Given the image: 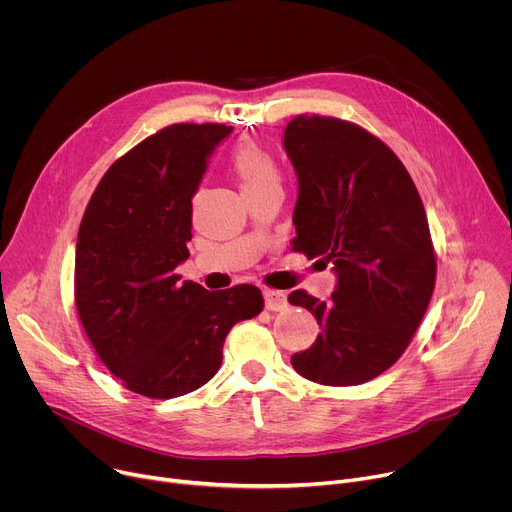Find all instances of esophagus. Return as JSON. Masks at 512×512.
I'll list each match as a JSON object with an SVG mask.
<instances>
[{"instance_id":"obj_1","label":"esophagus","mask_w":512,"mask_h":512,"mask_svg":"<svg viewBox=\"0 0 512 512\" xmlns=\"http://www.w3.org/2000/svg\"><path fill=\"white\" fill-rule=\"evenodd\" d=\"M264 303H266V309L270 311H283L289 305L287 295L283 291H274V289H264Z\"/></svg>"}]
</instances>
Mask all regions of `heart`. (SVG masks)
<instances>
[{
    "mask_svg": "<svg viewBox=\"0 0 512 512\" xmlns=\"http://www.w3.org/2000/svg\"><path fill=\"white\" fill-rule=\"evenodd\" d=\"M231 172L242 184L244 194L279 182V168L274 157L254 141H246L235 147L231 155Z\"/></svg>",
    "mask_w": 512,
    "mask_h": 512,
    "instance_id": "heart-1",
    "label": "heart"
}]
</instances>
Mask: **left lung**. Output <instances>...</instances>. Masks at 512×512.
<instances>
[{
  "label": "left lung",
  "instance_id": "obj_1",
  "mask_svg": "<svg viewBox=\"0 0 512 512\" xmlns=\"http://www.w3.org/2000/svg\"><path fill=\"white\" fill-rule=\"evenodd\" d=\"M283 143L299 180L293 250L338 277L330 301L289 295L320 324L291 365L322 385H361L404 355L435 291L424 205L400 157L355 123L299 114Z\"/></svg>",
  "mask_w": 512,
  "mask_h": 512
}]
</instances>
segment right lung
Masks as SVG:
<instances>
[{"instance_id": "add662e5", "label": "right lung", "mask_w": 512, "mask_h": 512, "mask_svg": "<svg viewBox=\"0 0 512 512\" xmlns=\"http://www.w3.org/2000/svg\"><path fill=\"white\" fill-rule=\"evenodd\" d=\"M231 127L170 125L116 160L77 231L75 307L100 361L141 396L170 400L221 367L229 330L256 318L254 285L207 291L184 281L192 196Z\"/></svg>"}]
</instances>
